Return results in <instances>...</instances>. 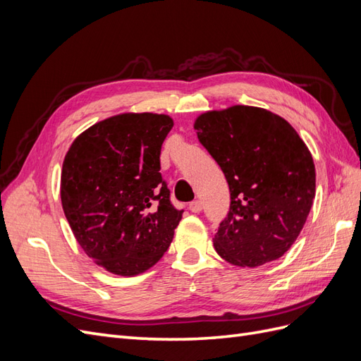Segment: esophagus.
Wrapping results in <instances>:
<instances>
[{
  "instance_id": "34e87169",
  "label": "esophagus",
  "mask_w": 361,
  "mask_h": 361,
  "mask_svg": "<svg viewBox=\"0 0 361 361\" xmlns=\"http://www.w3.org/2000/svg\"><path fill=\"white\" fill-rule=\"evenodd\" d=\"M203 209V203L200 200H194L190 203V211L194 214H199Z\"/></svg>"
}]
</instances>
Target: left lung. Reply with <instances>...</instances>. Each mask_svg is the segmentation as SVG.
<instances>
[{
  "mask_svg": "<svg viewBox=\"0 0 361 361\" xmlns=\"http://www.w3.org/2000/svg\"><path fill=\"white\" fill-rule=\"evenodd\" d=\"M203 147L221 167L231 211L214 248L236 267L280 259L297 241L312 209L316 171L292 125L265 108L232 105L194 120Z\"/></svg>",
  "mask_w": 361,
  "mask_h": 361,
  "instance_id": "8db88e82",
  "label": "left lung"
}]
</instances>
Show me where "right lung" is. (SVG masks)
Masks as SVG:
<instances>
[{
  "mask_svg": "<svg viewBox=\"0 0 361 361\" xmlns=\"http://www.w3.org/2000/svg\"><path fill=\"white\" fill-rule=\"evenodd\" d=\"M173 118L123 113L85 129L63 161L60 197L84 253L122 277L143 274L166 253L182 212L159 173Z\"/></svg>",
  "mask_w": 361,
  "mask_h": 361,
  "instance_id": "obj_1",
  "label": "right lung"
}]
</instances>
